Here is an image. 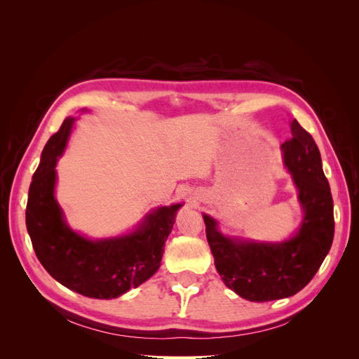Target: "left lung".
Here are the masks:
<instances>
[{
	"label": "left lung",
	"mask_w": 359,
	"mask_h": 359,
	"mask_svg": "<svg viewBox=\"0 0 359 359\" xmlns=\"http://www.w3.org/2000/svg\"><path fill=\"white\" fill-rule=\"evenodd\" d=\"M292 139L281 145L285 163L306 212L298 233L281 244L233 241L203 214L206 240L223 283L253 302L295 295L306 287L328 255L334 238V203L319 148L293 119Z\"/></svg>",
	"instance_id": "left-lung-1"
}]
</instances>
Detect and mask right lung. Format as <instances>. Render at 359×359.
<instances>
[{"label":"right lung","mask_w":359,"mask_h":359,"mask_svg":"<svg viewBox=\"0 0 359 359\" xmlns=\"http://www.w3.org/2000/svg\"><path fill=\"white\" fill-rule=\"evenodd\" d=\"M73 121L64 119L43 148L28 191L27 229L40 264L62 286L88 298L112 299L156 274L181 203L161 206L137 231L114 240L91 241L73 232L53 198L57 158Z\"/></svg>","instance_id":"right-lung-1"}]
</instances>
